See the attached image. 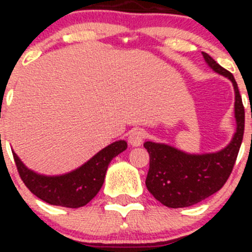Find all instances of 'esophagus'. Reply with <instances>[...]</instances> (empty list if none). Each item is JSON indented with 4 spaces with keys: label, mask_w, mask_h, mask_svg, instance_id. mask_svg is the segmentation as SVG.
<instances>
[{
    "label": "esophagus",
    "mask_w": 252,
    "mask_h": 252,
    "mask_svg": "<svg viewBox=\"0 0 252 252\" xmlns=\"http://www.w3.org/2000/svg\"><path fill=\"white\" fill-rule=\"evenodd\" d=\"M145 135H146V134H145V131L142 130V129L140 128L133 129V130L130 131V134H129V138H128L129 144H130L131 146H140L142 141H144Z\"/></svg>",
    "instance_id": "34e87169"
}]
</instances>
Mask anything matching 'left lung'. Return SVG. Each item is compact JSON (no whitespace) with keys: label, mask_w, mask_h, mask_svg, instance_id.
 Segmentation results:
<instances>
[{"label":"left lung","mask_w":252,"mask_h":252,"mask_svg":"<svg viewBox=\"0 0 252 252\" xmlns=\"http://www.w3.org/2000/svg\"><path fill=\"white\" fill-rule=\"evenodd\" d=\"M206 63L233 83L235 91L236 131L227 147L215 154H185L166 144L146 141L150 155L147 190L162 205L172 208L188 207L217 192L229 178L244 136L245 111L238 84L230 72L220 67L210 55L202 52Z\"/></svg>","instance_id":"left-lung-1"}]
</instances>
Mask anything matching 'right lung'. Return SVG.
Wrapping results in <instances>:
<instances>
[{
  "label": "right lung",
  "instance_id": "1",
  "mask_svg": "<svg viewBox=\"0 0 252 252\" xmlns=\"http://www.w3.org/2000/svg\"><path fill=\"white\" fill-rule=\"evenodd\" d=\"M126 146L124 140L113 142L75 171L56 177L35 173L24 166L14 151L12 152L18 173L32 194L50 205L78 208L90 202L100 191L112 158L123 152Z\"/></svg>",
  "mask_w": 252,
  "mask_h": 252
}]
</instances>
